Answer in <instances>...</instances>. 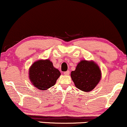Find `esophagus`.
I'll list each match as a JSON object with an SVG mask.
<instances>
[{
	"label": "esophagus",
	"instance_id": "esophagus-1",
	"mask_svg": "<svg viewBox=\"0 0 127 127\" xmlns=\"http://www.w3.org/2000/svg\"><path fill=\"white\" fill-rule=\"evenodd\" d=\"M69 71H65V72H64V75H68L69 74Z\"/></svg>",
	"mask_w": 127,
	"mask_h": 127
}]
</instances>
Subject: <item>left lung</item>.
<instances>
[{
	"label": "left lung",
	"mask_w": 127,
	"mask_h": 127,
	"mask_svg": "<svg viewBox=\"0 0 127 127\" xmlns=\"http://www.w3.org/2000/svg\"><path fill=\"white\" fill-rule=\"evenodd\" d=\"M101 71L93 61L82 60L78 64L71 77L76 87L83 92L93 90L101 79Z\"/></svg>",
	"instance_id": "obj_1"
}]
</instances>
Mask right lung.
Wrapping results in <instances>:
<instances>
[{
	"label": "right lung",
	"instance_id": "add662e5",
	"mask_svg": "<svg viewBox=\"0 0 127 127\" xmlns=\"http://www.w3.org/2000/svg\"><path fill=\"white\" fill-rule=\"evenodd\" d=\"M60 75V71L49 59L35 61L29 69L30 80L38 90H46L53 86Z\"/></svg>",
	"mask_w": 127,
	"mask_h": 127
}]
</instances>
